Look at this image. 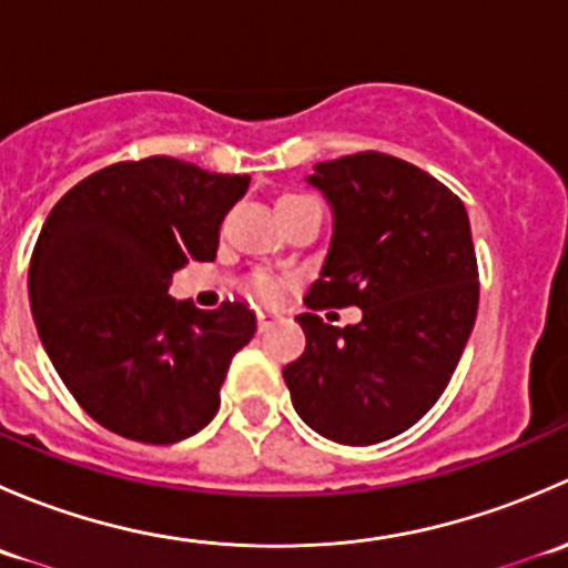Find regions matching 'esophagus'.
Returning <instances> with one entry per match:
<instances>
[{
	"label": "esophagus",
	"mask_w": 568,
	"mask_h": 568,
	"mask_svg": "<svg viewBox=\"0 0 568 568\" xmlns=\"http://www.w3.org/2000/svg\"><path fill=\"white\" fill-rule=\"evenodd\" d=\"M277 321H280L277 313H272V311H257V329H261V332L272 329V326L277 324Z\"/></svg>",
	"instance_id": "obj_1"
}]
</instances>
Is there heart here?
<instances>
[{
	"label": "heart",
	"mask_w": 568,
	"mask_h": 568,
	"mask_svg": "<svg viewBox=\"0 0 568 568\" xmlns=\"http://www.w3.org/2000/svg\"><path fill=\"white\" fill-rule=\"evenodd\" d=\"M305 197L307 194H283V197H277V209ZM244 291H247L250 296H255L257 302H263V305H277L280 296H283V280H280L277 274L266 272V268H257V272H252L250 277L244 280Z\"/></svg>",
	"instance_id": "b5f03b06"
}]
</instances>
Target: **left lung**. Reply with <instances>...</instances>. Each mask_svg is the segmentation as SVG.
Wrapping results in <instances>:
<instances>
[{
  "mask_svg": "<svg viewBox=\"0 0 568 568\" xmlns=\"http://www.w3.org/2000/svg\"><path fill=\"white\" fill-rule=\"evenodd\" d=\"M313 186L335 233L300 324L307 346L283 368L294 409L341 445L385 443L415 426L448 387L478 313V261L464 203L390 153L316 164ZM364 321L332 327L326 306Z\"/></svg>",
  "mask_w": 568,
  "mask_h": 568,
  "instance_id": "1",
  "label": "left lung"
}]
</instances>
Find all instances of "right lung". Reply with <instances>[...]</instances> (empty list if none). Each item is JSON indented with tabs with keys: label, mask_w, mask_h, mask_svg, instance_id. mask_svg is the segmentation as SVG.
<instances>
[{
	"label": "right lung",
	"mask_w": 568,
	"mask_h": 568,
	"mask_svg": "<svg viewBox=\"0 0 568 568\" xmlns=\"http://www.w3.org/2000/svg\"><path fill=\"white\" fill-rule=\"evenodd\" d=\"M247 186V175L148 156L88 175L45 216L30 257L32 316L60 379L109 432L173 445L220 409L255 313L231 300L197 311L170 283L189 261H214Z\"/></svg>",
	"instance_id": "obj_1"
}]
</instances>
